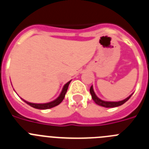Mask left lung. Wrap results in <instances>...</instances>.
<instances>
[{"label": "left lung", "instance_id": "1", "mask_svg": "<svg viewBox=\"0 0 149 149\" xmlns=\"http://www.w3.org/2000/svg\"><path fill=\"white\" fill-rule=\"evenodd\" d=\"M89 92H90V94L92 95V98L93 99V101L95 102V104H97L98 105L101 107H119L122 105L123 104H125L129 98H131L132 94L131 95H129L127 98L125 99L122 100V101H103V100L100 99L98 97H97V95L95 93L94 90H93V86L90 87V89H89Z\"/></svg>", "mask_w": 149, "mask_h": 149}]
</instances>
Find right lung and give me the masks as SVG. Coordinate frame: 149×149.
<instances>
[{
	"instance_id": "right-lung-1",
	"label": "right lung",
	"mask_w": 149,
	"mask_h": 149,
	"mask_svg": "<svg viewBox=\"0 0 149 149\" xmlns=\"http://www.w3.org/2000/svg\"><path fill=\"white\" fill-rule=\"evenodd\" d=\"M71 81H68V83H66V84L64 85V86H63V89H62V92L61 93H60V95H59V97L56 99H55L54 101H51V102H48V103H45V104H34V103H30V102H28V101H25V100L24 99H22L23 100L24 102H26V103L28 105H30V107H33V108H36V109H39V110H46V109H50V108H52V107H56L57 106L58 104H60V103H61L62 101H63V100L64 99V98H65V93H66L67 92V89H68V85H69V84H70Z\"/></svg>"
}]
</instances>
